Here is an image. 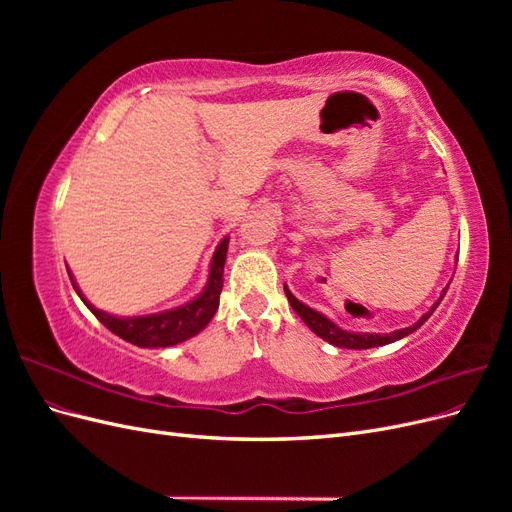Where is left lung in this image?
<instances>
[{"label":"left lung","mask_w":512,"mask_h":512,"mask_svg":"<svg viewBox=\"0 0 512 512\" xmlns=\"http://www.w3.org/2000/svg\"><path fill=\"white\" fill-rule=\"evenodd\" d=\"M446 290H448V286L442 290L440 299L429 307V312L423 314L421 318H418V320L412 324V327L399 329V331H393V333H354V331H346V329H342V327H337V324H335L331 318H327L324 314L316 312V309H312L309 305L301 303V301H299L297 297H294V294L288 290V286L284 284V292H286V297H288V303L292 305L294 312H297V316L307 324V327L312 329L318 337H322L324 342H329V344H333V346H337V348H350V350H367V348L393 344V342H397V339L414 333L416 329H421V324H423L433 312H436V307H438L440 301L444 299Z\"/></svg>","instance_id":"obj_1"}]
</instances>
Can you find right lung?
<instances>
[{
  "label": "right lung",
  "instance_id": "1",
  "mask_svg": "<svg viewBox=\"0 0 512 512\" xmlns=\"http://www.w3.org/2000/svg\"><path fill=\"white\" fill-rule=\"evenodd\" d=\"M226 252H228V237H224L218 243V247H215V252L211 256V265H209L207 284L194 299L185 301L179 307L164 309V312H158V314H145V316H115V314L102 312V309L94 307L87 301V297L81 292L79 284H76L70 269H68V275L76 294H79L89 312L94 314L108 331H113L115 335H119L121 339H126V342L138 348H168L198 335L211 322L215 312H218L220 292L224 286Z\"/></svg>",
  "mask_w": 512,
  "mask_h": 512
}]
</instances>
